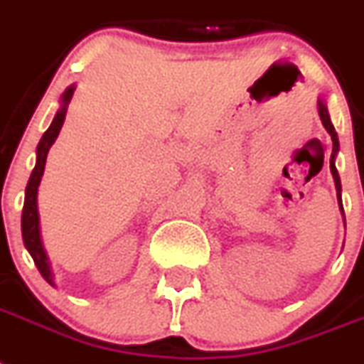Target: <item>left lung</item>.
Masks as SVG:
<instances>
[{
	"label": "left lung",
	"instance_id": "1",
	"mask_svg": "<svg viewBox=\"0 0 364 364\" xmlns=\"http://www.w3.org/2000/svg\"><path fill=\"white\" fill-rule=\"evenodd\" d=\"M318 115H320V121H322L323 128L327 130V134L331 135V141H333V154H331V160H329V169H331V175L333 180H335V188H337V200H338V210H341L342 219H344V208H342V186H341V176H338V171L335 167V160H337V154H338V135L335 132V126L331 122V117H329V111H327L326 106V100H323V96H318ZM346 221V219H344Z\"/></svg>",
	"mask_w": 364,
	"mask_h": 364
}]
</instances>
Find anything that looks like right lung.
Wrapping results in <instances>:
<instances>
[{
    "label": "right lung",
    "mask_w": 364,
    "mask_h": 364,
    "mask_svg": "<svg viewBox=\"0 0 364 364\" xmlns=\"http://www.w3.org/2000/svg\"><path fill=\"white\" fill-rule=\"evenodd\" d=\"M76 91V85H70L65 89V92L61 95V102H59V109H57L55 117H53L52 124L44 132V135L41 137L37 145V161H35V169H33L31 176H29V182L26 186V199H23V210H22V238L23 245L31 255L33 262L38 268L41 275L46 279L48 284L55 287V279H53L52 272V262L48 258L46 249H44V243H42L41 236V215H38V186H41L42 175H44V167H46V158L48 152L52 149V145L55 143L57 135L61 132L63 122H65V117H67L68 104H70L72 96Z\"/></svg>",
    "instance_id": "add662e5"
}]
</instances>
